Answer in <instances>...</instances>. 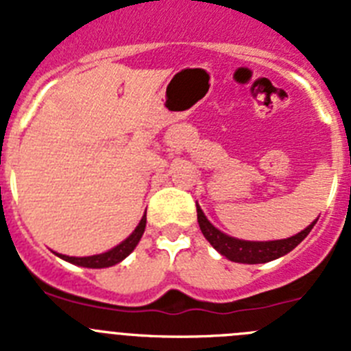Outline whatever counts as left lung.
<instances>
[{
	"label": "left lung",
	"mask_w": 351,
	"mask_h": 351,
	"mask_svg": "<svg viewBox=\"0 0 351 351\" xmlns=\"http://www.w3.org/2000/svg\"><path fill=\"white\" fill-rule=\"evenodd\" d=\"M197 218L204 237L213 244V247H216V250L228 260L239 263H265L287 255V253H290L293 247L299 246V244L302 243L304 239H306V235L311 232V228L316 223L313 221L308 228H304L302 232H299V234L293 235V237L281 239V241H269V243H251V241H241V239L228 237L226 234L219 232L216 226H213L207 221L202 209L198 206Z\"/></svg>",
	"instance_id": "8db88e82"
}]
</instances>
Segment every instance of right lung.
<instances>
[{
    "label": "right lung",
    "mask_w": 351,
    "mask_h": 351,
    "mask_svg": "<svg viewBox=\"0 0 351 351\" xmlns=\"http://www.w3.org/2000/svg\"><path fill=\"white\" fill-rule=\"evenodd\" d=\"M145 230V214L144 218L141 219L138 226L133 230V234L130 235L126 241L119 244V246L112 247L107 253H101V255H93V256H82V258H77V256H66V255H60L61 258L66 260L70 263H75V265H80V267H89V269H104V267H110V265H116L119 263L121 260H125L126 256L135 250V246L141 241L142 234Z\"/></svg>",
    "instance_id": "add662e5"
}]
</instances>
